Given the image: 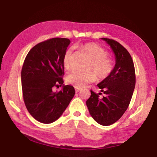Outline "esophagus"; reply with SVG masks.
<instances>
[{
    "label": "esophagus",
    "instance_id": "obj_1",
    "mask_svg": "<svg viewBox=\"0 0 157 157\" xmlns=\"http://www.w3.org/2000/svg\"><path fill=\"white\" fill-rule=\"evenodd\" d=\"M75 92H76V93H78V92H79V90H81V88H80L75 87Z\"/></svg>",
    "mask_w": 157,
    "mask_h": 157
}]
</instances>
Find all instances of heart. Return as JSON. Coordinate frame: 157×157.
Returning a JSON list of instances; mask_svg holds the SVG:
<instances>
[{"label":"heart","instance_id":"1","mask_svg":"<svg viewBox=\"0 0 157 157\" xmlns=\"http://www.w3.org/2000/svg\"><path fill=\"white\" fill-rule=\"evenodd\" d=\"M80 50L89 60L87 74L72 73L67 75L66 81L69 84L77 88H82L89 83L96 80V75L99 79H105L112 72L114 62L108 56V52L105 48L94 43H88L82 45ZM73 53L71 50H67L64 55L63 66L64 69L69 71L72 69Z\"/></svg>","mask_w":157,"mask_h":157}]
</instances>
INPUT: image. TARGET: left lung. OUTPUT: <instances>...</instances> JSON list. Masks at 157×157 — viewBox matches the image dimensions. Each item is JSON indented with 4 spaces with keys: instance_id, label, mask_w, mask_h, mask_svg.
Returning <instances> with one entry per match:
<instances>
[{
    "instance_id": "1",
    "label": "left lung",
    "mask_w": 157,
    "mask_h": 157,
    "mask_svg": "<svg viewBox=\"0 0 157 157\" xmlns=\"http://www.w3.org/2000/svg\"><path fill=\"white\" fill-rule=\"evenodd\" d=\"M102 39L114 52L116 64L112 72L97 84L101 93L97 94L90 90L86 105L95 121L108 126L118 121L129 105L136 86V72L133 59L127 49L113 39ZM102 92L105 96L101 98Z\"/></svg>"
}]
</instances>
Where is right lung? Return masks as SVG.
Here are the masks:
<instances>
[{
	"mask_svg": "<svg viewBox=\"0 0 157 157\" xmlns=\"http://www.w3.org/2000/svg\"><path fill=\"white\" fill-rule=\"evenodd\" d=\"M67 38H52L39 43L26 55L21 72V88L28 111L44 124L56 121L75 94L73 86L63 84V58L70 44ZM63 85L62 90L52 88Z\"/></svg>",
	"mask_w": 157,
	"mask_h": 157,
	"instance_id": "obj_1",
	"label": "right lung"
}]
</instances>
